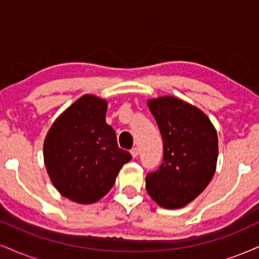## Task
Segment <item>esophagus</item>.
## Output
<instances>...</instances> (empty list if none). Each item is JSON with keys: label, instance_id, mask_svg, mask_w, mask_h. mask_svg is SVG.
I'll return each mask as SVG.
<instances>
[{"label": "esophagus", "instance_id": "esophagus-1", "mask_svg": "<svg viewBox=\"0 0 259 259\" xmlns=\"http://www.w3.org/2000/svg\"><path fill=\"white\" fill-rule=\"evenodd\" d=\"M130 153H132V156L134 158H136V157L139 156V148L138 147H134L132 151H130Z\"/></svg>", "mask_w": 259, "mask_h": 259}]
</instances>
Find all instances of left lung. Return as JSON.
Masks as SVG:
<instances>
[{"instance_id": "8db88e82", "label": "left lung", "mask_w": 259, "mask_h": 259, "mask_svg": "<svg viewBox=\"0 0 259 259\" xmlns=\"http://www.w3.org/2000/svg\"><path fill=\"white\" fill-rule=\"evenodd\" d=\"M163 141V162L146 175L151 198L167 209L181 208L202 194L215 173L218 135L197 107L173 96L147 101Z\"/></svg>"}]
</instances>
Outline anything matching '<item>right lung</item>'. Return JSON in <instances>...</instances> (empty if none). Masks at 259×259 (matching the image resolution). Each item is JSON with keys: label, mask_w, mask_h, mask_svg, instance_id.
<instances>
[{"label": "right lung", "mask_w": 259, "mask_h": 259, "mask_svg": "<svg viewBox=\"0 0 259 259\" xmlns=\"http://www.w3.org/2000/svg\"><path fill=\"white\" fill-rule=\"evenodd\" d=\"M106 112V100L84 95L59 115L45 138V165L53 186L81 204L101 200L132 159L118 147Z\"/></svg>", "instance_id": "obj_1"}]
</instances>
